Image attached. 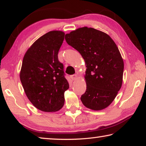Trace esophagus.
<instances>
[{
    "mask_svg": "<svg viewBox=\"0 0 146 146\" xmlns=\"http://www.w3.org/2000/svg\"><path fill=\"white\" fill-rule=\"evenodd\" d=\"M77 75H71V78L72 79V80H76V79H77Z\"/></svg>",
    "mask_w": 146,
    "mask_h": 146,
    "instance_id": "1",
    "label": "esophagus"
}]
</instances>
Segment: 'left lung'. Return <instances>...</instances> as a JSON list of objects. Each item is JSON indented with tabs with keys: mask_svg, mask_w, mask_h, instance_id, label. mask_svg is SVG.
<instances>
[{
	"mask_svg": "<svg viewBox=\"0 0 146 146\" xmlns=\"http://www.w3.org/2000/svg\"><path fill=\"white\" fill-rule=\"evenodd\" d=\"M65 39L86 62L87 87L80 98L82 103L94 110L107 108L123 83L124 62L115 42L103 32L87 27L66 34Z\"/></svg>",
	"mask_w": 146,
	"mask_h": 146,
	"instance_id": "left-lung-1",
	"label": "left lung"
}]
</instances>
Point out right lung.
<instances>
[{
  "instance_id": "right-lung-1",
  "label": "right lung",
  "mask_w": 146,
  "mask_h": 146,
  "mask_svg": "<svg viewBox=\"0 0 146 146\" xmlns=\"http://www.w3.org/2000/svg\"><path fill=\"white\" fill-rule=\"evenodd\" d=\"M64 35L59 31L44 34L32 44L23 59L20 77L23 89L34 107L43 112L59 110L69 88L64 66L58 59Z\"/></svg>"
}]
</instances>
